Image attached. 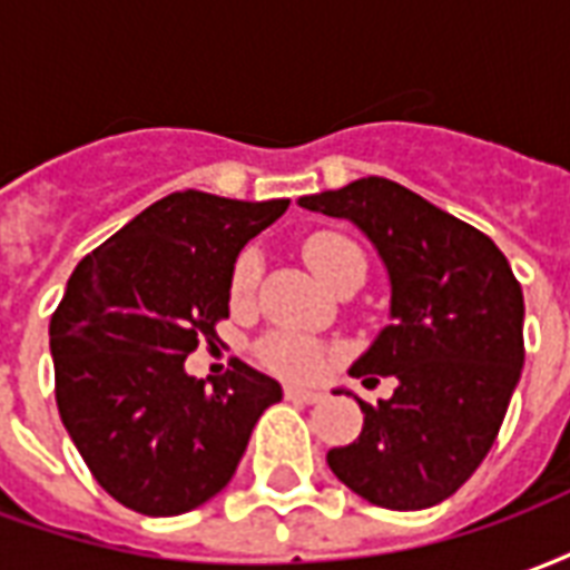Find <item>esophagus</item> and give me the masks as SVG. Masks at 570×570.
Returning a JSON list of instances; mask_svg holds the SVG:
<instances>
[{"label": "esophagus", "instance_id": "obj_1", "mask_svg": "<svg viewBox=\"0 0 570 570\" xmlns=\"http://www.w3.org/2000/svg\"><path fill=\"white\" fill-rule=\"evenodd\" d=\"M286 400H293V403H321L323 396L317 394V391H302V387H286L284 391Z\"/></svg>", "mask_w": 570, "mask_h": 570}]
</instances>
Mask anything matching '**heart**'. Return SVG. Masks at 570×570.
Wrapping results in <instances>:
<instances>
[{
	"instance_id": "obj_1",
	"label": "heart",
	"mask_w": 570,
	"mask_h": 570,
	"mask_svg": "<svg viewBox=\"0 0 570 570\" xmlns=\"http://www.w3.org/2000/svg\"><path fill=\"white\" fill-rule=\"evenodd\" d=\"M305 259L317 272L321 281L338 289L347 277L363 274L366 277V253L360 249L354 237L338 235V232H317L305 240ZM262 277V259L256 249H244L235 262L232 272V302H249ZM333 345H326L321 338H311L302 333H272L259 342V360L272 372H277L281 379L289 382H317L323 372L330 370V363L335 360Z\"/></svg>"
}]
</instances>
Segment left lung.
<instances>
[{
    "instance_id": "8db88e82",
    "label": "left lung",
    "mask_w": 570,
    "mask_h": 570,
    "mask_svg": "<svg viewBox=\"0 0 570 570\" xmlns=\"http://www.w3.org/2000/svg\"><path fill=\"white\" fill-rule=\"evenodd\" d=\"M351 219L391 274V326L351 366L354 379L396 391L357 400L363 430L326 464L375 507L424 510L452 498L498 440L525 363V302L489 235L384 176L298 198Z\"/></svg>"
}]
</instances>
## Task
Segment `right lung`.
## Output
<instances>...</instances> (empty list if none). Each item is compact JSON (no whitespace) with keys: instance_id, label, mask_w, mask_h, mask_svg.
Here are the masks:
<instances>
[{"instance_id":"add662e5","label":"right lung","mask_w":570,"mask_h":570,"mask_svg":"<svg viewBox=\"0 0 570 570\" xmlns=\"http://www.w3.org/2000/svg\"><path fill=\"white\" fill-rule=\"evenodd\" d=\"M286 207L174 191L69 274L48 326L57 409L94 479L128 510L179 515L210 501L281 400V384L237 357L213 384L183 363L219 338L237 253Z\"/></svg>"}]
</instances>
